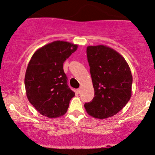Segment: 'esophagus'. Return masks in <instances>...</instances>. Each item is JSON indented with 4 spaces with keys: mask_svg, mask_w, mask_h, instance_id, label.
<instances>
[{
    "mask_svg": "<svg viewBox=\"0 0 155 155\" xmlns=\"http://www.w3.org/2000/svg\"><path fill=\"white\" fill-rule=\"evenodd\" d=\"M76 92H77V93H80L81 92V88H79L76 90Z\"/></svg>",
    "mask_w": 155,
    "mask_h": 155,
    "instance_id": "esophagus-1",
    "label": "esophagus"
}]
</instances>
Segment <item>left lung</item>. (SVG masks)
<instances>
[{"label":"left lung","instance_id":"left-lung-1","mask_svg":"<svg viewBox=\"0 0 155 155\" xmlns=\"http://www.w3.org/2000/svg\"><path fill=\"white\" fill-rule=\"evenodd\" d=\"M87 55L95 96L84 104L85 109L89 115L101 120L113 117L131 97L130 68L120 53L107 46H89Z\"/></svg>","mask_w":155,"mask_h":155}]
</instances>
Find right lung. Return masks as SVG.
<instances>
[{"instance_id":"add662e5","label":"right lung","mask_w":155,"mask_h":155,"mask_svg":"<svg viewBox=\"0 0 155 155\" xmlns=\"http://www.w3.org/2000/svg\"><path fill=\"white\" fill-rule=\"evenodd\" d=\"M78 48L64 41H55L39 48L28 63L25 86L28 101L48 118H58L66 113L75 93L67 84L63 63Z\"/></svg>"}]
</instances>
